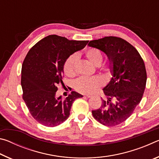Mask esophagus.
I'll return each instance as SVG.
<instances>
[{
    "mask_svg": "<svg viewBox=\"0 0 159 159\" xmlns=\"http://www.w3.org/2000/svg\"><path fill=\"white\" fill-rule=\"evenodd\" d=\"M85 97H87V98H91V97H92V96L90 95H86Z\"/></svg>",
    "mask_w": 159,
    "mask_h": 159,
    "instance_id": "esophagus-1",
    "label": "esophagus"
}]
</instances>
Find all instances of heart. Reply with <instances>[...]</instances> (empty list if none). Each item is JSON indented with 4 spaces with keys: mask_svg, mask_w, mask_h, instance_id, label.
<instances>
[{
    "mask_svg": "<svg viewBox=\"0 0 159 159\" xmlns=\"http://www.w3.org/2000/svg\"><path fill=\"white\" fill-rule=\"evenodd\" d=\"M85 57L90 62L95 66H99L103 60V55L100 50L97 48H90L85 50ZM77 60L76 55H71L67 57L64 63L63 71L68 77H72L75 74V63ZM111 63H108L103 67L104 70H109L111 68ZM102 85V80L99 77L94 76L91 78L81 77L76 79L74 83V88L77 92L83 94H90L93 93L97 88Z\"/></svg>",
    "mask_w": 159,
    "mask_h": 159,
    "instance_id": "b5f03b06",
    "label": "heart"
}]
</instances>
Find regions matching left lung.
<instances>
[{
    "mask_svg": "<svg viewBox=\"0 0 159 159\" xmlns=\"http://www.w3.org/2000/svg\"><path fill=\"white\" fill-rule=\"evenodd\" d=\"M112 63V78L104 88L107 97L99 109L92 111L101 124L115 126L130 116L143 96L147 82L144 62L136 48L119 37L106 36L90 41Z\"/></svg>",
    "mask_w": 159,
    "mask_h": 159,
    "instance_id": "left-lung-1",
    "label": "left lung"
}]
</instances>
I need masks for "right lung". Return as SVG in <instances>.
Here are the masks:
<instances>
[{"instance_id": "add662e5", "label": "right lung", "mask_w": 159, "mask_h": 159, "mask_svg": "<svg viewBox=\"0 0 159 159\" xmlns=\"http://www.w3.org/2000/svg\"><path fill=\"white\" fill-rule=\"evenodd\" d=\"M88 41H69L50 35L29 51L21 68L22 98L32 116L41 124L55 127L68 118L74 101L83 95L74 91L57 98V85H63V66L67 57L83 49Z\"/></svg>"}]
</instances>
